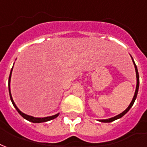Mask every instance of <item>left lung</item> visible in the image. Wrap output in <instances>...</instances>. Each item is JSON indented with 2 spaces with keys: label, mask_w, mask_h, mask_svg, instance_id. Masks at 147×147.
<instances>
[{
  "label": "left lung",
  "mask_w": 147,
  "mask_h": 147,
  "mask_svg": "<svg viewBox=\"0 0 147 147\" xmlns=\"http://www.w3.org/2000/svg\"><path fill=\"white\" fill-rule=\"evenodd\" d=\"M131 59H132V61H133V64H134L135 69H136V91H135V94H134V96H133V98H132V100H131V102L129 105V107H127L126 110H125L123 112L121 113V114H119V115H117V116H115V117H113V118H108V119H104V120H100V121H101V122H111V121H113L117 120V119H118V118H121L122 116H124V115H125L126 113L129 111V110H130V108L132 107L133 104H134L135 100H136V96H137L138 90H139V86H140V76H139V72H138L137 67H136V64H135L134 61H133V58L131 57Z\"/></svg>",
  "instance_id": "obj_1"
}]
</instances>
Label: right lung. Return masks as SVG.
I'll return each instance as SVG.
<instances>
[{"mask_svg":"<svg viewBox=\"0 0 147 147\" xmlns=\"http://www.w3.org/2000/svg\"><path fill=\"white\" fill-rule=\"evenodd\" d=\"M13 67L11 68V73H10L9 76V79H8V90H9V94H10V98H11V100L12 102V104L14 107H16V109L17 110V111L19 113V115H21L22 117H23L25 119H26V120L29 121H31V122H33V123H41V122H45V121H51L52 119H54L55 118H57V116L59 115V113L57 114V115H52V116H49V117H45V118H35V117H32V116H30V115H27L26 114H24L20 111V110L18 109L17 106L15 104V102L13 100L12 96H11V90H10V82H11V71H12Z\"/></svg>","mask_w":147,"mask_h":147,"instance_id":"right-lung-1","label":"right lung"}]
</instances>
